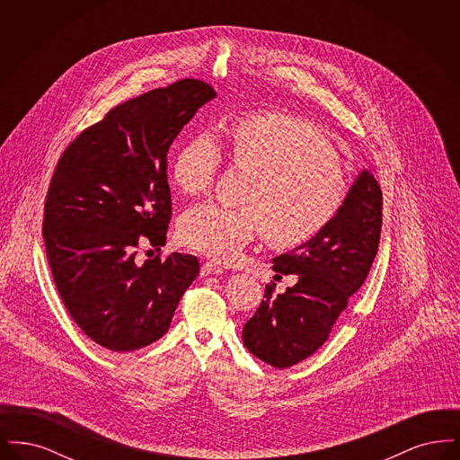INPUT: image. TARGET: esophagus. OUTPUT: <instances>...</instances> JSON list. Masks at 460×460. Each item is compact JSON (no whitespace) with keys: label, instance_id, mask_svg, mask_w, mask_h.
Masks as SVG:
<instances>
[{"label":"esophagus","instance_id":"obj_1","mask_svg":"<svg viewBox=\"0 0 460 460\" xmlns=\"http://www.w3.org/2000/svg\"><path fill=\"white\" fill-rule=\"evenodd\" d=\"M201 276H217V274H222L224 272V269H222V265L216 262H205L201 265Z\"/></svg>","mask_w":460,"mask_h":460}]
</instances>
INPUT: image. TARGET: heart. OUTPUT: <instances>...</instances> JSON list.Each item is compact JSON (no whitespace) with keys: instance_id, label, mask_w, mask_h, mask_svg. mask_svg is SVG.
Listing matches in <instances>:
<instances>
[{"instance_id":"heart-1","label":"heart","mask_w":460,"mask_h":460,"mask_svg":"<svg viewBox=\"0 0 460 460\" xmlns=\"http://www.w3.org/2000/svg\"><path fill=\"white\" fill-rule=\"evenodd\" d=\"M231 160L253 172L241 198L244 208L216 201L197 205L179 220V238L216 261L234 259L263 229L276 246L314 240L347 197V179L328 139L308 122L283 113L240 119L224 129ZM222 164L219 137L198 132L175 154L171 175L190 197L210 190Z\"/></svg>"}]
</instances>
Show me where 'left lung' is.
Instances as JSON below:
<instances>
[{
    "label": "left lung",
    "instance_id": "obj_1",
    "mask_svg": "<svg viewBox=\"0 0 460 460\" xmlns=\"http://www.w3.org/2000/svg\"><path fill=\"white\" fill-rule=\"evenodd\" d=\"M383 193L369 169L353 179L338 216L314 240L274 259V270L296 283L262 304L243 328V343L263 362L285 369L328 340L349 296L364 285L381 233Z\"/></svg>",
    "mask_w": 460,
    "mask_h": 460
}]
</instances>
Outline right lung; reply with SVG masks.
<instances>
[{
	"label": "right lung",
	"mask_w": 460,
	"mask_h": 460,
	"mask_svg": "<svg viewBox=\"0 0 460 460\" xmlns=\"http://www.w3.org/2000/svg\"><path fill=\"white\" fill-rule=\"evenodd\" d=\"M216 96L182 79L132 98L81 132L55 169L44 205L48 262L75 324L107 350L160 340L199 272L197 257L182 253L139 263L136 246L141 238L165 244L167 152Z\"/></svg>",
	"instance_id": "add662e5"
}]
</instances>
